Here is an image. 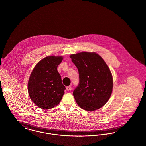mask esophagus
<instances>
[{
	"instance_id": "esophagus-1",
	"label": "esophagus",
	"mask_w": 146,
	"mask_h": 146,
	"mask_svg": "<svg viewBox=\"0 0 146 146\" xmlns=\"http://www.w3.org/2000/svg\"><path fill=\"white\" fill-rule=\"evenodd\" d=\"M66 90H67V91H70V90H72V87H71L70 86H67V87H66Z\"/></svg>"
}]
</instances>
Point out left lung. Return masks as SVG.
Wrapping results in <instances>:
<instances>
[{"mask_svg":"<svg viewBox=\"0 0 146 146\" xmlns=\"http://www.w3.org/2000/svg\"><path fill=\"white\" fill-rule=\"evenodd\" d=\"M79 73V83L73 94L83 110L92 111L102 107L110 97L113 87L111 72L97 54L83 52L70 56Z\"/></svg>","mask_w":146,"mask_h":146,"instance_id":"8db88e82","label":"left lung"}]
</instances>
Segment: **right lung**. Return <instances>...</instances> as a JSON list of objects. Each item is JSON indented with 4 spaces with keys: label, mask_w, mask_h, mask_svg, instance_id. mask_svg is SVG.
<instances>
[{
    "label": "right lung",
    "mask_w": 146,
    "mask_h": 146,
    "mask_svg": "<svg viewBox=\"0 0 146 146\" xmlns=\"http://www.w3.org/2000/svg\"><path fill=\"white\" fill-rule=\"evenodd\" d=\"M62 56H50L40 61L35 66L28 83L31 100L42 109H49L59 104L66 89L57 67Z\"/></svg>",
    "instance_id": "obj_1"
}]
</instances>
